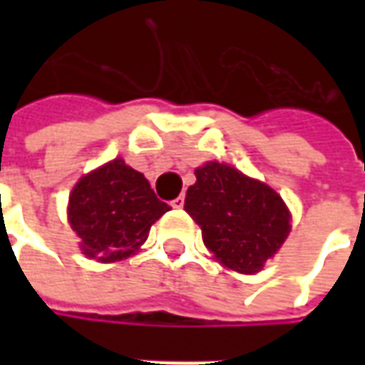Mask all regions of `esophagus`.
<instances>
[{"mask_svg":"<svg viewBox=\"0 0 365 365\" xmlns=\"http://www.w3.org/2000/svg\"><path fill=\"white\" fill-rule=\"evenodd\" d=\"M183 203H185V197H183V195H180V197H175L174 201H172V207H174V209H182Z\"/></svg>","mask_w":365,"mask_h":365,"instance_id":"obj_1","label":"esophagus"}]
</instances>
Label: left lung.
Instances as JSON below:
<instances>
[{"instance_id": "obj_1", "label": "left lung", "mask_w": 365, "mask_h": 365, "mask_svg": "<svg viewBox=\"0 0 365 365\" xmlns=\"http://www.w3.org/2000/svg\"><path fill=\"white\" fill-rule=\"evenodd\" d=\"M185 211L203 232V242L227 268L256 274L289 235L291 215L266 183L219 162L195 170Z\"/></svg>"}]
</instances>
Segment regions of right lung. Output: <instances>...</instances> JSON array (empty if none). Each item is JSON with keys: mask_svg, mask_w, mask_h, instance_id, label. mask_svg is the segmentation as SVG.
Wrapping results in <instances>:
<instances>
[{"mask_svg": "<svg viewBox=\"0 0 365 365\" xmlns=\"http://www.w3.org/2000/svg\"><path fill=\"white\" fill-rule=\"evenodd\" d=\"M166 211L170 205L156 197L148 180L117 158L76 183L68 219L88 258L117 262L138 250Z\"/></svg>", "mask_w": 365, "mask_h": 365, "instance_id": "obj_1", "label": "right lung"}]
</instances>
